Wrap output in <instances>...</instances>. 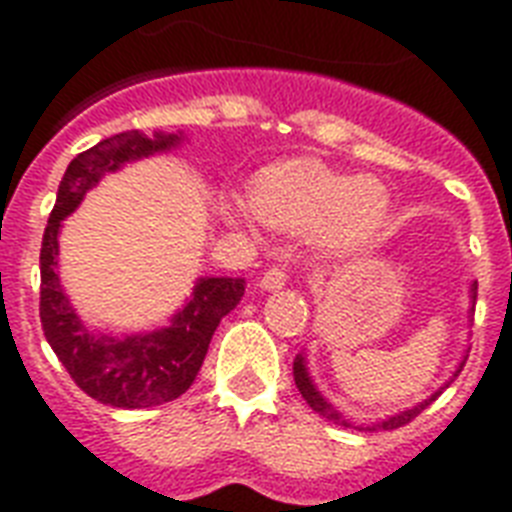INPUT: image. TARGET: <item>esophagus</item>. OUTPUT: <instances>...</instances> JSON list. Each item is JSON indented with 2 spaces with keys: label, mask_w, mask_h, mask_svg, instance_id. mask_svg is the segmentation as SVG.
<instances>
[{
  "label": "esophagus",
  "mask_w": 512,
  "mask_h": 512,
  "mask_svg": "<svg viewBox=\"0 0 512 512\" xmlns=\"http://www.w3.org/2000/svg\"><path fill=\"white\" fill-rule=\"evenodd\" d=\"M287 271L281 268V265H273V268H268V271L263 273V279H260V287L265 289V292H276V289L287 287Z\"/></svg>",
  "instance_id": "obj_1"
}]
</instances>
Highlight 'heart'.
<instances>
[{
  "instance_id": "1",
  "label": "heart",
  "mask_w": 512,
  "mask_h": 512,
  "mask_svg": "<svg viewBox=\"0 0 512 512\" xmlns=\"http://www.w3.org/2000/svg\"><path fill=\"white\" fill-rule=\"evenodd\" d=\"M249 207L271 228L303 231L313 225L321 247L353 249L382 225L388 191L374 177H345L319 159H284L257 172Z\"/></svg>"
}]
</instances>
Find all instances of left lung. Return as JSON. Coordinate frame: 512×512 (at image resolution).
Wrapping results in <instances>:
<instances>
[{
    "label": "left lung",
    "mask_w": 512,
    "mask_h": 512,
    "mask_svg": "<svg viewBox=\"0 0 512 512\" xmlns=\"http://www.w3.org/2000/svg\"><path fill=\"white\" fill-rule=\"evenodd\" d=\"M476 292H478V284H473V287H470V300H473V303H476ZM465 361H468V356L462 358V364L457 366V372H462V366H465ZM292 372H295V385H297V388H300V393H303V398H305V401H308V406H311L313 412H319L321 417H327V420H332V422H340V425H345V428H353V425H350V422L345 420V417H342L340 412H337L335 406L329 404L327 398L321 396L319 388L313 385L311 374H308V366H305V356H303V353H300V356L295 358V366H292ZM457 372H454V377H457ZM441 390H444V388H441ZM441 390H436L433 396L425 398V401H420V404L412 406V409H406V412H398V414H393V417H388V420L374 422V425H369V428H366V430H380V428L382 430H393V428H401V425H406V422H412L414 417H417V414L425 412V409H428V406L433 404V401H436L438 396H441ZM358 430H364V428H358Z\"/></svg>",
    "instance_id": "1"
}]
</instances>
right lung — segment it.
<instances>
[{"label": "right lung", "mask_w": 512, "mask_h": 512, "mask_svg": "<svg viewBox=\"0 0 512 512\" xmlns=\"http://www.w3.org/2000/svg\"><path fill=\"white\" fill-rule=\"evenodd\" d=\"M180 143V135L156 132H119L100 140L68 164L58 185V199L44 228L42 252V297L39 316L47 342L66 366L71 380L90 398L119 409H148L183 396L196 380L209 340L225 313H231L244 297V279L207 276L196 281L191 300L172 316L170 327L154 329L148 335L108 337L95 335L63 295L58 276V231L63 217L79 207L84 193L106 172H116L127 162L170 151Z\"/></svg>", "instance_id": "add662e5"}]
</instances>
